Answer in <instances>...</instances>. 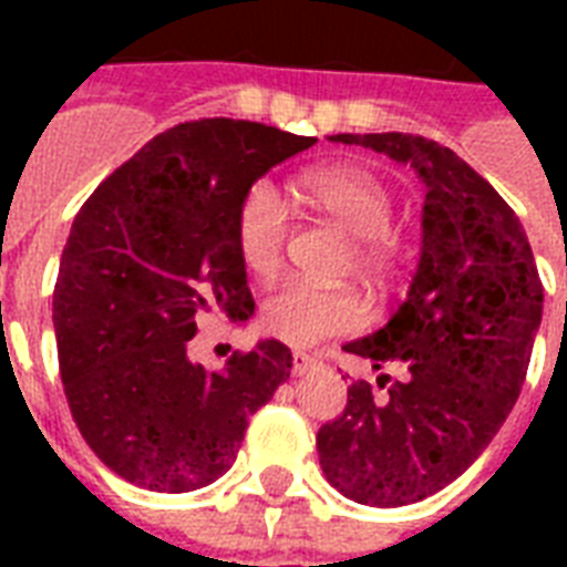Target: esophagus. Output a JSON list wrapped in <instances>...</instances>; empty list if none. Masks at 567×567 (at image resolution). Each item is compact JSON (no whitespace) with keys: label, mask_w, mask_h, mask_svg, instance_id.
<instances>
[{"label":"esophagus","mask_w":567,"mask_h":567,"mask_svg":"<svg viewBox=\"0 0 567 567\" xmlns=\"http://www.w3.org/2000/svg\"><path fill=\"white\" fill-rule=\"evenodd\" d=\"M318 364H320L318 355L302 353V350H297V353H293V368H291V371H293V377H302V373L315 371Z\"/></svg>","instance_id":"esophagus-1"}]
</instances>
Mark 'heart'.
<instances>
[{
    "mask_svg": "<svg viewBox=\"0 0 567 567\" xmlns=\"http://www.w3.org/2000/svg\"><path fill=\"white\" fill-rule=\"evenodd\" d=\"M300 196L329 220L355 238V258L364 270H388L394 265L396 244L391 235L394 196L377 173L336 164L306 173ZM288 212L267 182L247 190L238 208L235 240L249 274L270 276L282 261L288 240ZM364 306L347 288H318L309 282L279 285L261 306V327L293 347H311L329 336H344L362 327Z\"/></svg>",
    "mask_w": 567,
    "mask_h": 567,
    "instance_id": "b5f03b06",
    "label": "heart"
}]
</instances>
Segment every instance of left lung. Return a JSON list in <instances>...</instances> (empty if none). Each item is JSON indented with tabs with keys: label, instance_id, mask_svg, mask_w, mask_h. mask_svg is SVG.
<instances>
[{
	"label": "left lung",
	"instance_id": "8db88e82",
	"mask_svg": "<svg viewBox=\"0 0 567 567\" xmlns=\"http://www.w3.org/2000/svg\"><path fill=\"white\" fill-rule=\"evenodd\" d=\"M332 141L409 164L426 188L409 297L379 332L344 344L373 371L400 362L405 379L385 400L355 379L344 414L318 432L329 485L388 509L441 492L492 444L527 377L545 288L515 212L453 150L403 132Z\"/></svg>",
	"mask_w": 567,
	"mask_h": 567
}]
</instances>
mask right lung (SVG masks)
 Masks as SVG:
<instances>
[{
    "label": "right lung",
    "instance_id": "add662e5",
    "mask_svg": "<svg viewBox=\"0 0 567 567\" xmlns=\"http://www.w3.org/2000/svg\"><path fill=\"white\" fill-rule=\"evenodd\" d=\"M318 144L249 120L155 135L75 214L52 323L82 439L126 483L182 494L231 467L249 417L291 377V350L258 341L220 371L190 362L196 315L252 318L235 223L270 167Z\"/></svg>",
    "mask_w": 567,
    "mask_h": 567
}]
</instances>
